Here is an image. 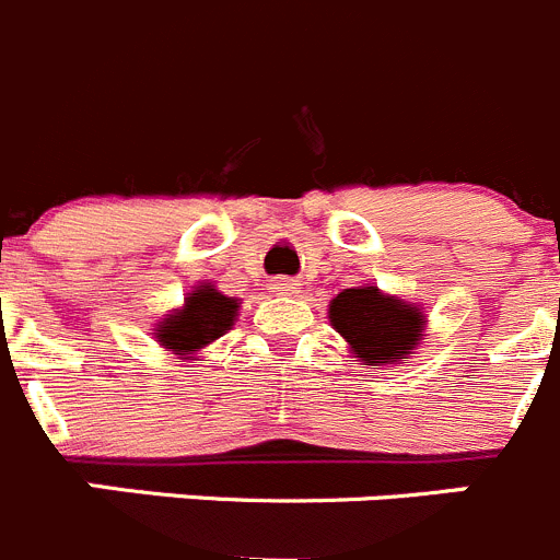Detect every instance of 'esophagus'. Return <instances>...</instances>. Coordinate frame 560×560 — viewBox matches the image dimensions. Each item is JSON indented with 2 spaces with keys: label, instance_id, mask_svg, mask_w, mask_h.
<instances>
[{
  "label": "esophagus",
  "instance_id": "34e87169",
  "mask_svg": "<svg viewBox=\"0 0 560 560\" xmlns=\"http://www.w3.org/2000/svg\"><path fill=\"white\" fill-rule=\"evenodd\" d=\"M271 291L275 294H296V289H300V283L296 280H291V277H277V280H271Z\"/></svg>",
  "mask_w": 560,
  "mask_h": 560
}]
</instances>
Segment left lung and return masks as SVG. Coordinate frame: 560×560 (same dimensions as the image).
Here are the masks:
<instances>
[{"label": "left lung", "mask_w": 560, "mask_h": 560, "mask_svg": "<svg viewBox=\"0 0 560 560\" xmlns=\"http://www.w3.org/2000/svg\"><path fill=\"white\" fill-rule=\"evenodd\" d=\"M327 316L363 366H388L402 361L422 341V307L417 302L383 294L372 283L343 289L330 302Z\"/></svg>", "instance_id": "8db88e82"}]
</instances>
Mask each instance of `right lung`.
<instances>
[{"mask_svg":"<svg viewBox=\"0 0 560 560\" xmlns=\"http://www.w3.org/2000/svg\"><path fill=\"white\" fill-rule=\"evenodd\" d=\"M238 307L241 302L224 296L217 285L199 283L186 296V305L174 307L172 314H166V319L158 322L155 338L172 355L194 361L202 347L217 341L235 325Z\"/></svg>","mask_w":560,"mask_h":560,"instance_id":"right-lung-1","label":"right lung"}]
</instances>
